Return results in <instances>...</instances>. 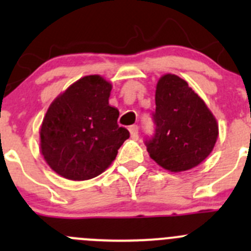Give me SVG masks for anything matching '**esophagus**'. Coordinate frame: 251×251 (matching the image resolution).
I'll use <instances>...</instances> for the list:
<instances>
[{
	"instance_id": "1",
	"label": "esophagus",
	"mask_w": 251,
	"mask_h": 251,
	"mask_svg": "<svg viewBox=\"0 0 251 251\" xmlns=\"http://www.w3.org/2000/svg\"><path fill=\"white\" fill-rule=\"evenodd\" d=\"M128 131H130V135L132 138L138 137V126L137 125L130 126V127H128Z\"/></svg>"
}]
</instances>
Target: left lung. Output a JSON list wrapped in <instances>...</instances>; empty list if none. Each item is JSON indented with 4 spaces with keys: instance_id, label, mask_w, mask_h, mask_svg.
<instances>
[{
    "instance_id": "obj_1",
    "label": "left lung",
    "mask_w": 251,
    "mask_h": 251,
    "mask_svg": "<svg viewBox=\"0 0 251 251\" xmlns=\"http://www.w3.org/2000/svg\"><path fill=\"white\" fill-rule=\"evenodd\" d=\"M154 132L145 145L151 158L170 172H182L200 164L212 152L218 126L202 99L175 75L158 81Z\"/></svg>"
}]
</instances>
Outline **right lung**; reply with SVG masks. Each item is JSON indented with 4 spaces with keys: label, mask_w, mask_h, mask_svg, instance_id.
Instances as JSON below:
<instances>
[{
    "label": "right lung",
    "mask_w": 251,
    "mask_h": 251,
    "mask_svg": "<svg viewBox=\"0 0 251 251\" xmlns=\"http://www.w3.org/2000/svg\"><path fill=\"white\" fill-rule=\"evenodd\" d=\"M110 91L100 76H86L48 109L40 128L41 153L61 176L88 180L101 174L130 137L118 125L119 110L109 105Z\"/></svg>",
    "instance_id": "add662e5"
}]
</instances>
